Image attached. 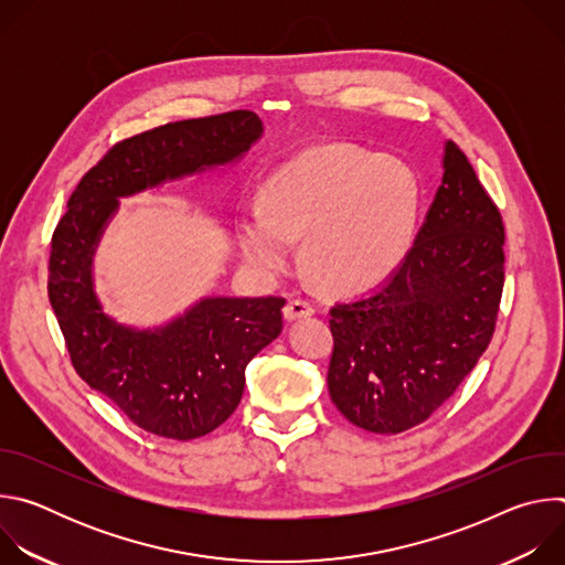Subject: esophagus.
<instances>
[{"instance_id": "1", "label": "esophagus", "mask_w": 565, "mask_h": 565, "mask_svg": "<svg viewBox=\"0 0 565 565\" xmlns=\"http://www.w3.org/2000/svg\"><path fill=\"white\" fill-rule=\"evenodd\" d=\"M315 312V308L308 303V301H303V299H290L288 303H286V308H284V319L286 321H297V319H301V317H310Z\"/></svg>"}]
</instances>
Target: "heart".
<instances>
[{"instance_id": "1", "label": "heart", "mask_w": 565, "mask_h": 565, "mask_svg": "<svg viewBox=\"0 0 565 565\" xmlns=\"http://www.w3.org/2000/svg\"><path fill=\"white\" fill-rule=\"evenodd\" d=\"M420 183L395 158L321 145L292 158L264 185V207L236 218V244L262 277L281 275L303 238L312 277L333 292L384 281L407 255Z\"/></svg>"}]
</instances>
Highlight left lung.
<instances>
[{
    "instance_id": "1",
    "label": "left lung",
    "mask_w": 565,
    "mask_h": 565,
    "mask_svg": "<svg viewBox=\"0 0 565 565\" xmlns=\"http://www.w3.org/2000/svg\"><path fill=\"white\" fill-rule=\"evenodd\" d=\"M503 221L467 156L443 145V181L412 250L373 290L331 308L329 393L373 434L425 423L486 353L503 292Z\"/></svg>"
}]
</instances>
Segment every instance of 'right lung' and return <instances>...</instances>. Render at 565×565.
Returning a JSON list of instances; mask_svg holds the SVG:
<instances>
[{
    "mask_svg": "<svg viewBox=\"0 0 565 565\" xmlns=\"http://www.w3.org/2000/svg\"><path fill=\"white\" fill-rule=\"evenodd\" d=\"M264 136L253 111L170 122L118 142L66 203L51 241L49 299L71 362L140 429L194 440L238 407L248 362L281 333V297L205 295L156 327L122 324L94 259L120 199L236 166Z\"/></svg>",
    "mask_w": 565,
    "mask_h": 565,
    "instance_id": "obj_1",
    "label": "right lung"
}]
</instances>
